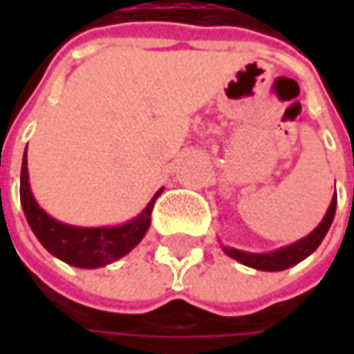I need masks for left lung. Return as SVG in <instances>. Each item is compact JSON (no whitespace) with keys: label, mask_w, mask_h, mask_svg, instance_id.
<instances>
[{"label":"left lung","mask_w":354,"mask_h":354,"mask_svg":"<svg viewBox=\"0 0 354 354\" xmlns=\"http://www.w3.org/2000/svg\"><path fill=\"white\" fill-rule=\"evenodd\" d=\"M335 209H337V197H333L329 209L325 212L323 221L319 225L315 226L307 236L299 238L297 242L288 244L283 248L272 252H244L238 250V248H230V246H223L226 256L234 258L240 264L254 268V270H262V272H281V270H288L292 266L299 264L301 260H306L309 254L317 250V246L321 244V240L325 238L329 226L333 223L335 218Z\"/></svg>","instance_id":"left-lung-1"}]
</instances>
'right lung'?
Listing matches in <instances>:
<instances>
[{
  "label": "right lung",
  "instance_id": "1",
  "mask_svg": "<svg viewBox=\"0 0 354 354\" xmlns=\"http://www.w3.org/2000/svg\"><path fill=\"white\" fill-rule=\"evenodd\" d=\"M161 193H163V187L157 191L153 198L147 203V207L136 218H131L124 225L96 226V228L64 225L47 214L35 201L31 185H29V171H27V149L21 163V207L33 234L53 256H57L66 264L84 268V270L112 264L133 250L142 242V238L145 236L147 228L151 225V211H153L156 198Z\"/></svg>",
  "mask_w": 354,
  "mask_h": 354
}]
</instances>
